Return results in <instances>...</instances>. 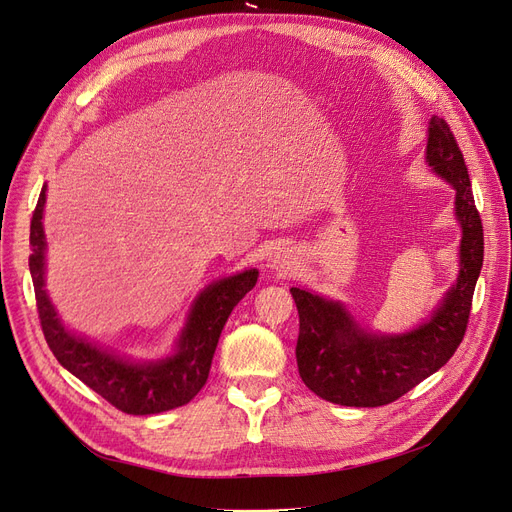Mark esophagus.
Instances as JSON below:
<instances>
[{
  "label": "esophagus",
  "instance_id": "34e87169",
  "mask_svg": "<svg viewBox=\"0 0 512 512\" xmlns=\"http://www.w3.org/2000/svg\"><path fill=\"white\" fill-rule=\"evenodd\" d=\"M293 265H295V261H293V255H288L286 251H276L274 255H272V259H270V263H268V268L272 270V272H276V274H288L293 270Z\"/></svg>",
  "mask_w": 512,
  "mask_h": 512
}]
</instances>
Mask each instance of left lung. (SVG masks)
I'll use <instances>...</instances> for the list:
<instances>
[{"label": "left lung", "instance_id": "left-lung-1", "mask_svg": "<svg viewBox=\"0 0 512 512\" xmlns=\"http://www.w3.org/2000/svg\"><path fill=\"white\" fill-rule=\"evenodd\" d=\"M425 161L454 188V215L462 230L458 278L425 322L383 335L362 326L345 303L291 288L299 311V374L326 402L353 408L391 404L446 364L464 337L483 265V226L462 152L439 117L429 121Z\"/></svg>", "mask_w": 512, "mask_h": 512}]
</instances>
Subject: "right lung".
<instances>
[{"label":"right lung","instance_id":"1","mask_svg":"<svg viewBox=\"0 0 512 512\" xmlns=\"http://www.w3.org/2000/svg\"><path fill=\"white\" fill-rule=\"evenodd\" d=\"M46 186L31 219L29 270L43 335L56 360L81 383L125 414H161L188 404L209 379L213 353L228 316L257 282L255 268L213 280L188 309L186 324L173 351L159 360H133L100 347L62 324L46 291V232H43Z\"/></svg>","mask_w":512,"mask_h":512}]
</instances>
